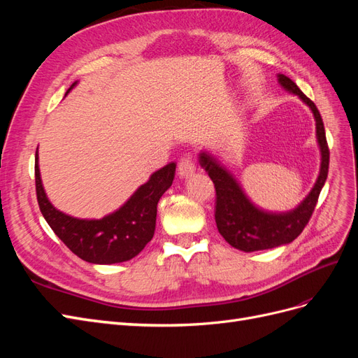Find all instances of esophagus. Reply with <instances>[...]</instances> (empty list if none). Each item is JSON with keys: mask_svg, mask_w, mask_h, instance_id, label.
<instances>
[{"mask_svg": "<svg viewBox=\"0 0 358 358\" xmlns=\"http://www.w3.org/2000/svg\"><path fill=\"white\" fill-rule=\"evenodd\" d=\"M196 170V162L192 159V155L185 154L180 159H179V164H178V175L180 178H187L189 176L191 173Z\"/></svg>", "mask_w": 358, "mask_h": 358, "instance_id": "1", "label": "esophagus"}]
</instances>
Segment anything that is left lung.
<instances>
[{
  "mask_svg": "<svg viewBox=\"0 0 358 358\" xmlns=\"http://www.w3.org/2000/svg\"><path fill=\"white\" fill-rule=\"evenodd\" d=\"M278 80L287 91L299 95L310 107L317 121V138L321 149V170L315 187L300 203L299 208L287 213H268L257 209L246 199L239 183L229 171L222 169L208 154H200V164L208 171L216 191L215 221L218 231L233 248L245 252L263 251V249L276 248L294 241L308 225L313 210H315L320 192L326 183L329 173L330 150L322 117L317 106L287 76L279 74Z\"/></svg>",
  "mask_w": 358,
  "mask_h": 358,
  "instance_id": "1",
  "label": "left lung"
}]
</instances>
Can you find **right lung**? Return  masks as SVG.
Wrapping results in <instances>:
<instances>
[{"mask_svg": "<svg viewBox=\"0 0 358 358\" xmlns=\"http://www.w3.org/2000/svg\"><path fill=\"white\" fill-rule=\"evenodd\" d=\"M70 86L66 95L71 91ZM176 164L155 171L122 208L101 220H78L57 210L41 185L36 152V191L40 210L59 239L73 254L92 264L128 262L150 242L155 233L157 204L175 179Z\"/></svg>", "mask_w": 358, "mask_h": 358, "instance_id": "obj_1", "label": "right lung"}]
</instances>
